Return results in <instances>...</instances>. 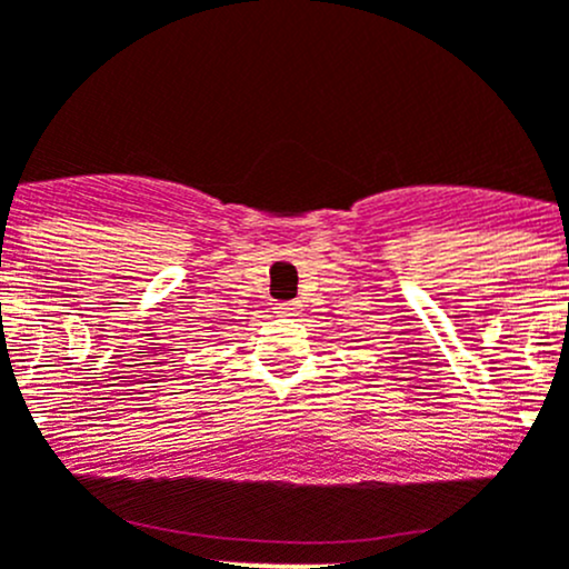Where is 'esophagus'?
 Segmentation results:
<instances>
[{
    "instance_id": "34e87169",
    "label": "esophagus",
    "mask_w": 569,
    "mask_h": 569,
    "mask_svg": "<svg viewBox=\"0 0 569 569\" xmlns=\"http://www.w3.org/2000/svg\"><path fill=\"white\" fill-rule=\"evenodd\" d=\"M295 311H297V302H280L278 306L280 317H295Z\"/></svg>"
}]
</instances>
